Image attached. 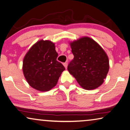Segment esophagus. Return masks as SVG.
Instances as JSON below:
<instances>
[{
  "label": "esophagus",
  "instance_id": "obj_1",
  "mask_svg": "<svg viewBox=\"0 0 130 130\" xmlns=\"http://www.w3.org/2000/svg\"><path fill=\"white\" fill-rule=\"evenodd\" d=\"M63 66H64L65 68L67 69V67H68V63H67V62H65V63H63Z\"/></svg>",
  "mask_w": 130,
  "mask_h": 130
}]
</instances>
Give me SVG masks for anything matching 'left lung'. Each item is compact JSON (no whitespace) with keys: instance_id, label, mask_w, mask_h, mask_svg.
Returning <instances> with one entry per match:
<instances>
[{"instance_id":"left-lung-1","label":"left lung","mask_w":130,"mask_h":130,"mask_svg":"<svg viewBox=\"0 0 130 130\" xmlns=\"http://www.w3.org/2000/svg\"><path fill=\"white\" fill-rule=\"evenodd\" d=\"M74 55L68 66L69 72L85 89L98 88L109 69V61L104 50L95 41L84 37L70 42Z\"/></svg>"}]
</instances>
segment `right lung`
Returning <instances> with one entry per match:
<instances>
[{"label": "right lung", "instance_id": "right-lung-1", "mask_svg": "<svg viewBox=\"0 0 130 130\" xmlns=\"http://www.w3.org/2000/svg\"><path fill=\"white\" fill-rule=\"evenodd\" d=\"M55 44L49 40H40L25 55L23 72L27 82L35 89L46 92L56 86L65 68L57 61Z\"/></svg>", "mask_w": 130, "mask_h": 130}]
</instances>
